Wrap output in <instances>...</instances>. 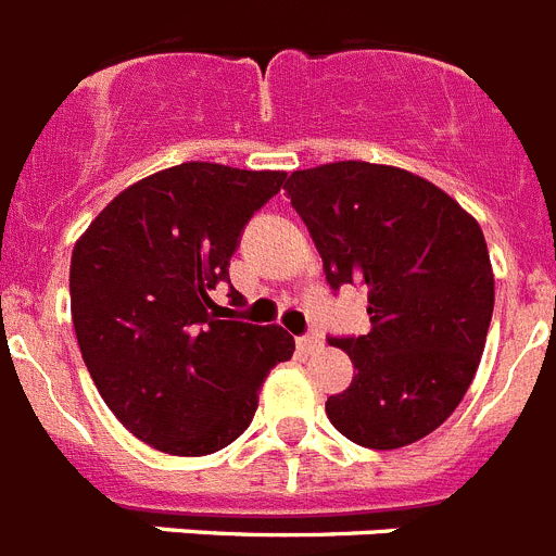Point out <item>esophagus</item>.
Here are the masks:
<instances>
[{"label":"esophagus","instance_id":"34e87169","mask_svg":"<svg viewBox=\"0 0 556 556\" xmlns=\"http://www.w3.org/2000/svg\"><path fill=\"white\" fill-rule=\"evenodd\" d=\"M296 346H299V352H313V350H318V346H321V338L316 336V332H307V336H299L296 338Z\"/></svg>","mask_w":556,"mask_h":556}]
</instances>
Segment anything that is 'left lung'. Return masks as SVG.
I'll list each match as a JSON object with an SVG mask.
<instances>
[{"label":"left lung","instance_id":"left-lung-1","mask_svg":"<svg viewBox=\"0 0 556 556\" xmlns=\"http://www.w3.org/2000/svg\"><path fill=\"white\" fill-rule=\"evenodd\" d=\"M332 291L361 285L371 330L330 338L350 389L327 417L355 445L394 451L437 431L470 389L495 305L481 226L447 192L400 167L332 162L288 178Z\"/></svg>","mask_w":556,"mask_h":556}]
</instances>
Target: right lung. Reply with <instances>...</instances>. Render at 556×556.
Returning <instances> with one entry per match:
<instances>
[{
  "mask_svg": "<svg viewBox=\"0 0 556 556\" xmlns=\"http://www.w3.org/2000/svg\"><path fill=\"white\" fill-rule=\"evenodd\" d=\"M288 173L185 162L119 192L75 243L72 325L91 380L137 439L173 456L231 445L268 371L293 355L282 327L218 318L212 291ZM229 296L240 293L229 285Z\"/></svg>",
  "mask_w": 556,
  "mask_h": 556,
  "instance_id": "right-lung-1",
  "label": "right lung"
}]
</instances>
